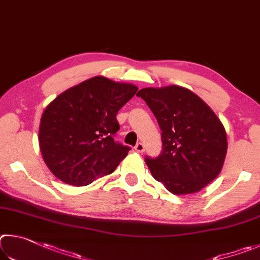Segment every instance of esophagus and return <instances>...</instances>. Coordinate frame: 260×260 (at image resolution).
Here are the masks:
<instances>
[{"mask_svg": "<svg viewBox=\"0 0 260 260\" xmlns=\"http://www.w3.org/2000/svg\"><path fill=\"white\" fill-rule=\"evenodd\" d=\"M135 151L137 153H143L145 151V146L142 144V143H138L137 145H136L135 147Z\"/></svg>", "mask_w": 260, "mask_h": 260, "instance_id": "esophagus-1", "label": "esophagus"}]
</instances>
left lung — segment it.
<instances>
[{"label": "left lung", "instance_id": "left-lung-1", "mask_svg": "<svg viewBox=\"0 0 260 260\" xmlns=\"http://www.w3.org/2000/svg\"><path fill=\"white\" fill-rule=\"evenodd\" d=\"M146 102L162 131V152L146 157L154 179L176 195L201 190L220 174L227 153L224 125L206 102L179 85L145 88Z\"/></svg>", "mask_w": 260, "mask_h": 260}]
</instances>
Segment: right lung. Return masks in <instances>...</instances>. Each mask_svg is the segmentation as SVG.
I'll return each mask as SVG.
<instances>
[{
  "label": "right lung",
  "instance_id": "obj_1",
  "mask_svg": "<svg viewBox=\"0 0 260 260\" xmlns=\"http://www.w3.org/2000/svg\"><path fill=\"white\" fill-rule=\"evenodd\" d=\"M135 84L94 76L60 93L44 109L40 151L62 183L86 186L112 174L130 147L114 142L116 114L137 92Z\"/></svg>",
  "mask_w": 260,
  "mask_h": 260
}]
</instances>
